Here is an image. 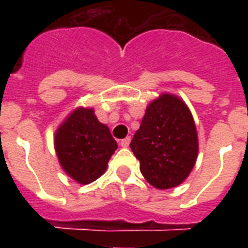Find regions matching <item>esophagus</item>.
Listing matches in <instances>:
<instances>
[{"instance_id": "34e87169", "label": "esophagus", "mask_w": 248, "mask_h": 248, "mask_svg": "<svg viewBox=\"0 0 248 248\" xmlns=\"http://www.w3.org/2000/svg\"><path fill=\"white\" fill-rule=\"evenodd\" d=\"M130 141H131V138L130 136H127V138H124V139L121 140V147H124V148H127L128 145H130Z\"/></svg>"}]
</instances>
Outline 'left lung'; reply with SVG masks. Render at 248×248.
Masks as SVG:
<instances>
[{
	"label": "left lung",
	"instance_id": "obj_1",
	"mask_svg": "<svg viewBox=\"0 0 248 248\" xmlns=\"http://www.w3.org/2000/svg\"><path fill=\"white\" fill-rule=\"evenodd\" d=\"M130 148L140 161L143 176L155 188L181 184L198 155L196 124L184 101L170 93L152 101Z\"/></svg>",
	"mask_w": 248,
	"mask_h": 248
}]
</instances>
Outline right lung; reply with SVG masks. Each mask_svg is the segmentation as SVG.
<instances>
[{"instance_id": "right-lung-1", "label": "right lung", "mask_w": 248, "mask_h": 248, "mask_svg": "<svg viewBox=\"0 0 248 248\" xmlns=\"http://www.w3.org/2000/svg\"><path fill=\"white\" fill-rule=\"evenodd\" d=\"M116 149V140L93 109H76L55 132L60 165L79 184H90L100 177Z\"/></svg>"}]
</instances>
